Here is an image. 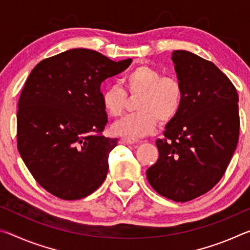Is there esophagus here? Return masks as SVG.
Instances as JSON below:
<instances>
[{
    "instance_id": "esophagus-1",
    "label": "esophagus",
    "mask_w": 250,
    "mask_h": 250,
    "mask_svg": "<svg viewBox=\"0 0 250 250\" xmlns=\"http://www.w3.org/2000/svg\"><path fill=\"white\" fill-rule=\"evenodd\" d=\"M121 142L125 143V145H133V143H137V140L133 138H128V137H125L121 139Z\"/></svg>"
}]
</instances>
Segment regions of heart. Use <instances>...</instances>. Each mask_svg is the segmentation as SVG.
<instances>
[{
	"mask_svg": "<svg viewBox=\"0 0 250 250\" xmlns=\"http://www.w3.org/2000/svg\"><path fill=\"white\" fill-rule=\"evenodd\" d=\"M125 83L130 96H139L135 103L138 112L118 120L112 131L128 138H141L154 132L159 121L166 125L179 115L184 91L180 80L162 76L154 67L141 65L125 76ZM108 115L119 117L128 104V95L117 83L109 84L101 94Z\"/></svg>",
	"mask_w": 250,
	"mask_h": 250,
	"instance_id": "obj_1",
	"label": "heart"
}]
</instances>
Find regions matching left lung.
Listing matches in <instances>:
<instances>
[{"label": "left lung", "mask_w": 250, "mask_h": 250, "mask_svg": "<svg viewBox=\"0 0 250 250\" xmlns=\"http://www.w3.org/2000/svg\"><path fill=\"white\" fill-rule=\"evenodd\" d=\"M172 61L183 104L156 140L159 159L146 177L160 195L183 203L208 192L225 173L238 143V95L211 62L186 50H174Z\"/></svg>", "instance_id": "obj_1"}]
</instances>
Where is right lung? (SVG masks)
Wrapping results in <instances>:
<instances>
[{
  "label": "right lung",
  "instance_id": "add662e5",
  "mask_svg": "<svg viewBox=\"0 0 250 250\" xmlns=\"http://www.w3.org/2000/svg\"><path fill=\"white\" fill-rule=\"evenodd\" d=\"M131 62L75 48L44 59L29 74L19 100L18 149L53 195L80 200L104 183L118 139L101 134L108 118L100 84Z\"/></svg>",
  "mask_w": 250,
  "mask_h": 250
}]
</instances>
